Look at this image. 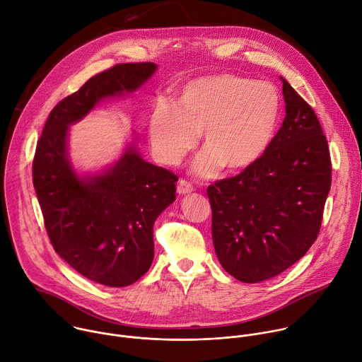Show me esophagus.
<instances>
[{"label": "esophagus", "mask_w": 362, "mask_h": 362, "mask_svg": "<svg viewBox=\"0 0 362 362\" xmlns=\"http://www.w3.org/2000/svg\"><path fill=\"white\" fill-rule=\"evenodd\" d=\"M176 190H177L179 194H187V193H192L194 189H193V186H192L189 182H186V180L182 179V180L177 182Z\"/></svg>", "instance_id": "34e87169"}]
</instances>
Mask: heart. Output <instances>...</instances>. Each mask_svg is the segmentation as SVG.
Returning a JSON list of instances; mask_svg holds the SVG:
<instances>
[{
  "mask_svg": "<svg viewBox=\"0 0 362 362\" xmlns=\"http://www.w3.org/2000/svg\"><path fill=\"white\" fill-rule=\"evenodd\" d=\"M281 95L275 86L236 74H215L186 83L176 105L154 103L148 137L165 165H177L196 146L203 130L206 150L193 170L202 176L240 172L268 150L279 122Z\"/></svg>",
  "mask_w": 362,
  "mask_h": 362,
  "instance_id": "b5f03b06",
  "label": "heart"
}]
</instances>
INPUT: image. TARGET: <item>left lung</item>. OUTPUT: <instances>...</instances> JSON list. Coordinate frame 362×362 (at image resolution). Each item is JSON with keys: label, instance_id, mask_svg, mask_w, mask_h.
<instances>
[{"label": "left lung", "instance_id": "left-lung-1", "mask_svg": "<svg viewBox=\"0 0 362 362\" xmlns=\"http://www.w3.org/2000/svg\"><path fill=\"white\" fill-rule=\"evenodd\" d=\"M285 119L264 156L208 187L222 268L256 284L286 271L315 242L331 189L327 137L311 106L281 77Z\"/></svg>", "mask_w": 362, "mask_h": 362}]
</instances>
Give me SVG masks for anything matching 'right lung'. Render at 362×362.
I'll list each match as a JSON object with an SVG mask.
<instances>
[{"label":"right lung","instance_id":"add662e5","mask_svg":"<svg viewBox=\"0 0 362 362\" xmlns=\"http://www.w3.org/2000/svg\"><path fill=\"white\" fill-rule=\"evenodd\" d=\"M156 70L154 63H126L91 77L51 110L35 148L33 182L53 247L78 274L106 286L132 285L148 271L153 225L175 202L177 176L146 162L134 143L101 172L78 175L69 132L100 101L134 93Z\"/></svg>","mask_w":362,"mask_h":362}]
</instances>
